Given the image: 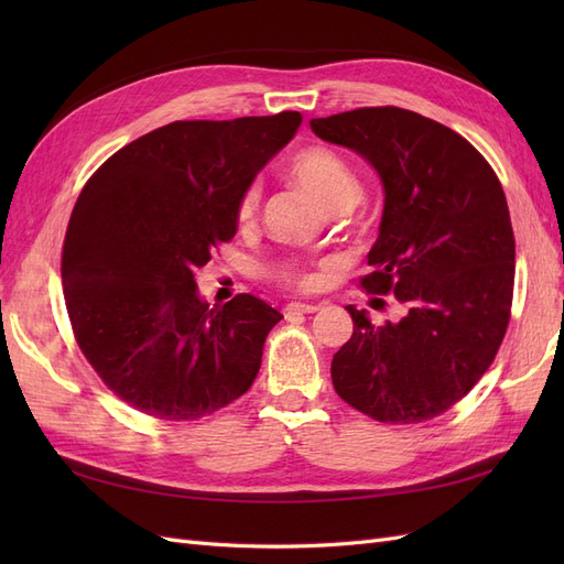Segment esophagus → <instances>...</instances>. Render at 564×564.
I'll return each mask as SVG.
<instances>
[{
  "label": "esophagus",
  "instance_id": "34e87169",
  "mask_svg": "<svg viewBox=\"0 0 564 564\" xmlns=\"http://www.w3.org/2000/svg\"><path fill=\"white\" fill-rule=\"evenodd\" d=\"M319 305L317 303H286L284 305V315L292 317V315H301V313H317Z\"/></svg>",
  "mask_w": 564,
  "mask_h": 564
}]
</instances>
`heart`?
<instances>
[{
    "label": "heart",
    "mask_w": 564,
    "mask_h": 564,
    "mask_svg": "<svg viewBox=\"0 0 564 564\" xmlns=\"http://www.w3.org/2000/svg\"><path fill=\"white\" fill-rule=\"evenodd\" d=\"M289 178H292L301 191L308 193L324 214L336 209L346 212L360 199V181H357L355 172L344 158H338L336 152L327 148L301 150L299 155H294V160L289 162ZM256 202H259V191L249 187L240 199V207H237V220H240V224L251 220L256 212ZM278 275L301 286H308L313 282L311 275H305V272L296 270L294 265H280Z\"/></svg>",
    "instance_id": "heart-1"
}]
</instances>
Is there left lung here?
<instances>
[{"instance_id":"obj_1","label":"left lung","mask_w":564,"mask_h":564,"mask_svg":"<svg viewBox=\"0 0 564 564\" xmlns=\"http://www.w3.org/2000/svg\"><path fill=\"white\" fill-rule=\"evenodd\" d=\"M311 129L377 169L383 216L360 284L402 305L383 327L348 305L334 388L381 423L435 419L482 379L506 336L516 237L503 187L464 135L412 110L357 108Z\"/></svg>"}]
</instances>
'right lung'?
Masks as SVG:
<instances>
[{"instance_id": "right-lung-1", "label": "right lung", "mask_w": 564, "mask_h": 564, "mask_svg": "<svg viewBox=\"0 0 564 564\" xmlns=\"http://www.w3.org/2000/svg\"><path fill=\"white\" fill-rule=\"evenodd\" d=\"M301 119L172 122L84 185L63 245L65 305L84 357L129 406L193 421L251 388L282 315L251 294L209 308L195 275L232 240L242 195Z\"/></svg>"}]
</instances>
